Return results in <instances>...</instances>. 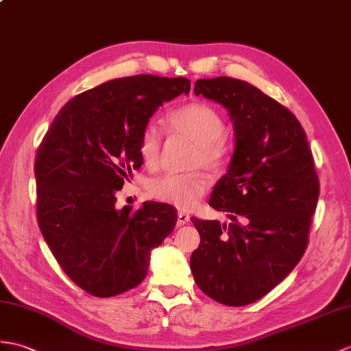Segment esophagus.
<instances>
[{
    "label": "esophagus",
    "mask_w": 351,
    "mask_h": 351,
    "mask_svg": "<svg viewBox=\"0 0 351 351\" xmlns=\"http://www.w3.org/2000/svg\"><path fill=\"white\" fill-rule=\"evenodd\" d=\"M190 221V215L186 214V213H184V210H179L178 213V221H176V224L181 227V226H184V224H186Z\"/></svg>",
    "instance_id": "34e87169"
}]
</instances>
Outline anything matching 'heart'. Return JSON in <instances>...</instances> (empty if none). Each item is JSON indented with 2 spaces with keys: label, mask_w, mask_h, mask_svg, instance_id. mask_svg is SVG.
Segmentation results:
<instances>
[{
  "label": "heart",
  "mask_w": 351,
  "mask_h": 351,
  "mask_svg": "<svg viewBox=\"0 0 351 351\" xmlns=\"http://www.w3.org/2000/svg\"><path fill=\"white\" fill-rule=\"evenodd\" d=\"M169 124L175 132L195 142L193 166L219 170L230 152L226 124L219 112L206 103H189L169 115ZM138 151L143 162L154 169L158 166L161 154V132L156 124H148L142 132ZM209 189V178L202 172L166 173L152 179L148 191L161 202L189 209L197 203Z\"/></svg>",
  "instance_id": "heart-1"
}]
</instances>
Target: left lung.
I'll return each mask as SVG.
<instances>
[{
	"instance_id": "left-lung-1",
	"label": "left lung",
	"mask_w": 351,
	"mask_h": 351,
	"mask_svg": "<svg viewBox=\"0 0 351 351\" xmlns=\"http://www.w3.org/2000/svg\"><path fill=\"white\" fill-rule=\"evenodd\" d=\"M194 94L224 106L236 145L209 199L232 223L191 218L200 245L190 267L210 299L243 306L278 286L302 258L319 178L298 118L258 88L221 76L199 79Z\"/></svg>"
}]
</instances>
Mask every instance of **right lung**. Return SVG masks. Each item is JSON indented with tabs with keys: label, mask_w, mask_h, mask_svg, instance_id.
Here are the masks:
<instances>
[{
	"label": "right lung",
	"mask_w": 351,
	"mask_h": 351,
	"mask_svg": "<svg viewBox=\"0 0 351 351\" xmlns=\"http://www.w3.org/2000/svg\"><path fill=\"white\" fill-rule=\"evenodd\" d=\"M185 77L113 79L65 103L36 156L37 221L69 278L97 298L138 286L151 250L176 226L166 203L117 208V193L143 165V128L162 103L190 93Z\"/></svg>",
	"instance_id": "right-lung-1"
}]
</instances>
